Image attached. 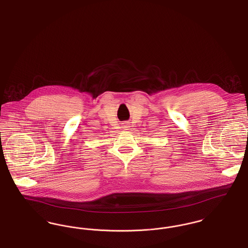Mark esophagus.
<instances>
[{
    "mask_svg": "<svg viewBox=\"0 0 248 248\" xmlns=\"http://www.w3.org/2000/svg\"><path fill=\"white\" fill-rule=\"evenodd\" d=\"M124 124V126H123V127H124V129H127V128L129 127V124H128L127 123H125V124Z\"/></svg>",
    "mask_w": 248,
    "mask_h": 248,
    "instance_id": "obj_1",
    "label": "esophagus"
}]
</instances>
